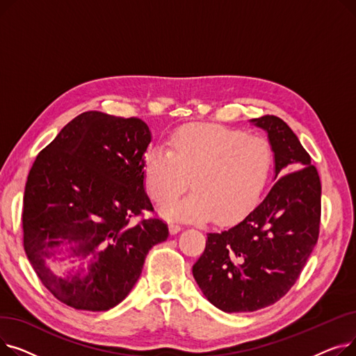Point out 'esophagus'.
<instances>
[{"mask_svg":"<svg viewBox=\"0 0 356 356\" xmlns=\"http://www.w3.org/2000/svg\"><path fill=\"white\" fill-rule=\"evenodd\" d=\"M168 231H170V234L172 235H175V234H177V232H180L181 231V227L179 225V223H170V225H168Z\"/></svg>","mask_w":356,"mask_h":356,"instance_id":"esophagus-1","label":"esophagus"}]
</instances>
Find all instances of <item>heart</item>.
Returning a JSON list of instances; mask_svg holds the SVG:
<instances>
[{"instance_id":"heart-1","label":"heart","mask_w":356,"mask_h":356,"mask_svg":"<svg viewBox=\"0 0 356 356\" xmlns=\"http://www.w3.org/2000/svg\"><path fill=\"white\" fill-rule=\"evenodd\" d=\"M273 165L268 143L218 124L177 128L167 149L152 147L144 156L145 188L159 204L176 199L189 184L193 192L168 203L161 212L180 220L229 223L259 200Z\"/></svg>"}]
</instances>
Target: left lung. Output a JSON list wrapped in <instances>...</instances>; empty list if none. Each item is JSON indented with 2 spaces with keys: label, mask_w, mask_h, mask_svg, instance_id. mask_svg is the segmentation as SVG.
<instances>
[{
  "label": "left lung",
  "mask_w": 356,
  "mask_h": 356,
  "mask_svg": "<svg viewBox=\"0 0 356 356\" xmlns=\"http://www.w3.org/2000/svg\"><path fill=\"white\" fill-rule=\"evenodd\" d=\"M250 122L267 133L277 181L244 219L208 234L192 270L204 297L227 313L278 302L306 266L321 225V179L302 143L275 115Z\"/></svg>",
  "instance_id": "1"
}]
</instances>
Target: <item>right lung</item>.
Returning a JSON list of instances; mask_svg holds the SVG:
<instances>
[{
  "instance_id": "right-lung-1",
  "label": "right lung",
  "mask_w": 356,
  "mask_h": 356,
  "mask_svg": "<svg viewBox=\"0 0 356 356\" xmlns=\"http://www.w3.org/2000/svg\"><path fill=\"white\" fill-rule=\"evenodd\" d=\"M147 124L88 111L40 152L23 199L24 251L44 287L62 303L89 312L120 305L144 259L168 228L153 211L143 161Z\"/></svg>"
}]
</instances>
